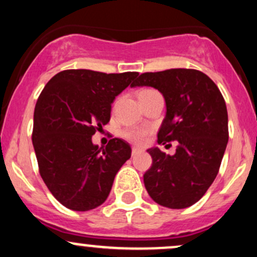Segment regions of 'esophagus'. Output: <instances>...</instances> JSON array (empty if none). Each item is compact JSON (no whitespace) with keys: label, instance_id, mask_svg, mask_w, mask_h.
I'll list each match as a JSON object with an SVG mask.
<instances>
[{"label":"esophagus","instance_id":"34e87169","mask_svg":"<svg viewBox=\"0 0 257 257\" xmlns=\"http://www.w3.org/2000/svg\"><path fill=\"white\" fill-rule=\"evenodd\" d=\"M141 152V150H139L138 147H133V150H132V156H137L138 153H140Z\"/></svg>","mask_w":257,"mask_h":257}]
</instances>
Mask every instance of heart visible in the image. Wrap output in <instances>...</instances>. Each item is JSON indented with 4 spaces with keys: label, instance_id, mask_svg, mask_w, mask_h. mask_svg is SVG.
Returning a JSON list of instances; mask_svg holds the SVG:
<instances>
[{
    "label": "heart",
    "instance_id": "obj_1",
    "mask_svg": "<svg viewBox=\"0 0 257 257\" xmlns=\"http://www.w3.org/2000/svg\"><path fill=\"white\" fill-rule=\"evenodd\" d=\"M123 135H124L126 140H129L133 144H137V145H144V144L146 143V139H147V132L145 129H141V128L128 129V131L123 133Z\"/></svg>",
    "mask_w": 257,
    "mask_h": 257
}]
</instances>
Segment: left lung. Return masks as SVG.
<instances>
[{
	"label": "left lung",
	"instance_id": "8db88e82",
	"mask_svg": "<svg viewBox=\"0 0 257 257\" xmlns=\"http://www.w3.org/2000/svg\"><path fill=\"white\" fill-rule=\"evenodd\" d=\"M163 94L167 113L158 144L176 141L175 155L152 147V166L144 174L150 197L159 205L184 209L204 196L219 173L228 143L226 102L217 85L193 69L141 73L132 87Z\"/></svg>",
	"mask_w": 257,
	"mask_h": 257
}]
</instances>
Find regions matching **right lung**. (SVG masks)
<instances>
[{"mask_svg":"<svg viewBox=\"0 0 257 257\" xmlns=\"http://www.w3.org/2000/svg\"><path fill=\"white\" fill-rule=\"evenodd\" d=\"M138 75L65 70L43 88L35 106L32 144L41 178L66 208L87 211L101 205L131 158L122 139L99 149L91 137L107 124L111 104Z\"/></svg>","mask_w":257,"mask_h":257,"instance_id":"add662e5","label":"right lung"}]
</instances>
